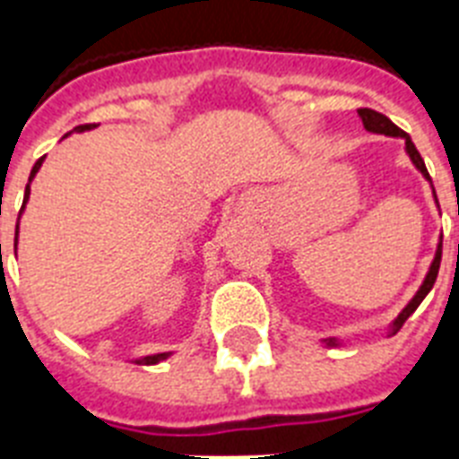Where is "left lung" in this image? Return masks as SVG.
<instances>
[{
	"label": "left lung",
	"mask_w": 459,
	"mask_h": 459,
	"mask_svg": "<svg viewBox=\"0 0 459 459\" xmlns=\"http://www.w3.org/2000/svg\"><path fill=\"white\" fill-rule=\"evenodd\" d=\"M357 114H359L364 128H367V131H369V133H381V135H391V138H403V140H405V152L410 154V159H412V164L417 166V171H420L421 176H424V178H427L429 183H431V176H429L427 166H424V159H421V154L417 152V147H414V143H412V140H410V135H407L405 131H400L398 126L393 124L391 118L384 117V114H378V111H374V109H357ZM431 187H434V186H431ZM434 197H436V190H434ZM436 204H438V200H436ZM441 250H443V240H441V243H438V250H436V255H434V262H431V266H429L427 279H424V283H421V286H420V290L414 293L412 300L407 302L405 309H403V312H400L398 316H395V321H393V324H391V331H388V335L398 333L400 326H403V324H405V321L410 319V314H412L414 309H417V307L421 305V300L427 298L429 290L434 288L436 276H438V269H441ZM326 345H328V348H338L341 342L335 341V338H328Z\"/></svg>",
	"instance_id": "left-lung-1"
}]
</instances>
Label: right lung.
Wrapping results in <instances>:
<instances>
[{"label": "right lung", "mask_w": 459, "mask_h": 459, "mask_svg": "<svg viewBox=\"0 0 459 459\" xmlns=\"http://www.w3.org/2000/svg\"><path fill=\"white\" fill-rule=\"evenodd\" d=\"M90 128H95V124H85V126H75L74 131L75 133H82V131H90ZM68 135V133H66ZM64 135V138H66ZM45 159V157H42ZM42 159H38L35 161V166H32V171H30V178H28V186H25V197H23V207H25V202H28V197H30V180L35 178V173L39 171V166H42ZM23 207H21V212H23ZM18 219H21V214H18ZM18 245V226H16V238H13V247ZM166 357H169V352H159V355H147V357H140V359H135V364H157V362H164Z\"/></svg>", "instance_id": "obj_1"}]
</instances>
